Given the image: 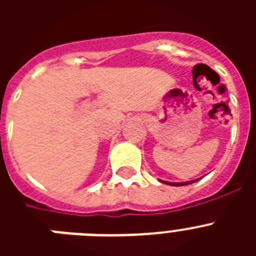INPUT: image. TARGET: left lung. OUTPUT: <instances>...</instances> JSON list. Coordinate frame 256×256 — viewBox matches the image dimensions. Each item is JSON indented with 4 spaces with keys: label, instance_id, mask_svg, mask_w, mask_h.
I'll use <instances>...</instances> for the list:
<instances>
[{
    "label": "left lung",
    "instance_id": "left-lung-1",
    "mask_svg": "<svg viewBox=\"0 0 256 256\" xmlns=\"http://www.w3.org/2000/svg\"><path fill=\"white\" fill-rule=\"evenodd\" d=\"M198 180H190V182H183V183H170V182H165V180H160V182L162 183H166V184H170V186H186V184H191V183L194 182H198Z\"/></svg>",
    "mask_w": 256,
    "mask_h": 256
}]
</instances>
